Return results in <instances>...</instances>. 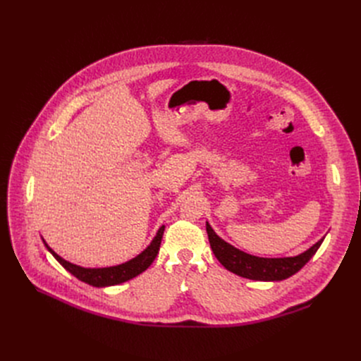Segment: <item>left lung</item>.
I'll use <instances>...</instances> for the list:
<instances>
[{"label":"left lung","instance_id":"left-lung-1","mask_svg":"<svg viewBox=\"0 0 361 361\" xmlns=\"http://www.w3.org/2000/svg\"><path fill=\"white\" fill-rule=\"evenodd\" d=\"M206 233L209 237L211 249L225 269L255 281H282L297 274L313 257L324 238L313 244L305 253L293 257H257L238 250L230 243L222 240L206 222Z\"/></svg>","mask_w":361,"mask_h":361}]
</instances>
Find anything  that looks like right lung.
<instances>
[{
	"label": "right lung",
	"instance_id": "right-lung-1",
	"mask_svg": "<svg viewBox=\"0 0 361 361\" xmlns=\"http://www.w3.org/2000/svg\"><path fill=\"white\" fill-rule=\"evenodd\" d=\"M164 230H165V225L161 226L157 235L154 237V240L150 241V244L140 255H137L136 257H133L131 260H128L126 263L117 264V267H109V268H83V267H79V264L70 263L66 259H63L61 256L56 255L47 244V241L44 238H42V241L45 244V247L48 249V252L56 260H59L61 267L66 271H68L71 275L89 283V286H92V287H111V286H117V283L126 282L131 278L140 275L150 267L152 262L155 260V257L159 252Z\"/></svg>",
	"mask_w": 361,
	"mask_h": 361
}]
</instances>
